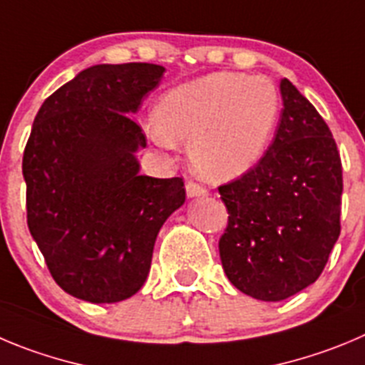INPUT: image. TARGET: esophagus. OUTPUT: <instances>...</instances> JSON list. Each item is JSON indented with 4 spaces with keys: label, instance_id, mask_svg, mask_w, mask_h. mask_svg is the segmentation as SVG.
Masks as SVG:
<instances>
[{
    "label": "esophagus",
    "instance_id": "34e87169",
    "mask_svg": "<svg viewBox=\"0 0 365 365\" xmlns=\"http://www.w3.org/2000/svg\"><path fill=\"white\" fill-rule=\"evenodd\" d=\"M185 190H187V196H189V198H205L207 194H209V190H207L205 187L200 185V183H194V182L187 183Z\"/></svg>",
    "mask_w": 365,
    "mask_h": 365
}]
</instances>
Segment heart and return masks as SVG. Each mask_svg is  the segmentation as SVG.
<instances>
[{"instance_id": "obj_1", "label": "heart", "mask_w": 365, "mask_h": 365, "mask_svg": "<svg viewBox=\"0 0 365 365\" xmlns=\"http://www.w3.org/2000/svg\"><path fill=\"white\" fill-rule=\"evenodd\" d=\"M281 106L268 77L214 71L160 95L151 135L162 145L189 142L190 165L203 180L232 182L263 158Z\"/></svg>"}]
</instances>
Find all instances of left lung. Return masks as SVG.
Masks as SVG:
<instances>
[{"mask_svg":"<svg viewBox=\"0 0 365 365\" xmlns=\"http://www.w3.org/2000/svg\"><path fill=\"white\" fill-rule=\"evenodd\" d=\"M275 138L254 169L221 185L220 257L237 290L267 302L313 284L340 236L342 163L324 118L288 79Z\"/></svg>","mask_w":365,"mask_h":365,"instance_id":"obj_1","label":"left lung"}]
</instances>
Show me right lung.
<instances>
[{"label":"right lung","instance_id":"obj_1","mask_svg":"<svg viewBox=\"0 0 365 365\" xmlns=\"http://www.w3.org/2000/svg\"><path fill=\"white\" fill-rule=\"evenodd\" d=\"M165 68L95 64L37 111L23 155L26 223L66 294L93 304L129 299L151 268L162 225L185 202L182 178L140 175L133 120Z\"/></svg>","mask_w":365,"mask_h":365}]
</instances>
